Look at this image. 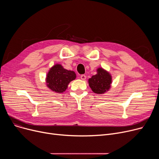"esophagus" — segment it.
Wrapping results in <instances>:
<instances>
[{
  "mask_svg": "<svg viewBox=\"0 0 159 159\" xmlns=\"http://www.w3.org/2000/svg\"><path fill=\"white\" fill-rule=\"evenodd\" d=\"M80 79L82 80H84L86 79V75H80Z\"/></svg>",
  "mask_w": 159,
  "mask_h": 159,
  "instance_id": "1",
  "label": "esophagus"
}]
</instances>
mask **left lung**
I'll return each mask as SVG.
<instances>
[{
    "mask_svg": "<svg viewBox=\"0 0 159 159\" xmlns=\"http://www.w3.org/2000/svg\"><path fill=\"white\" fill-rule=\"evenodd\" d=\"M112 76L102 68L97 69V74L93 75L88 79V84L94 93L97 94H104L111 88Z\"/></svg>",
    "mask_w": 159,
    "mask_h": 159,
    "instance_id": "left-lung-1",
    "label": "left lung"
}]
</instances>
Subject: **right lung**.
<instances>
[{
    "mask_svg": "<svg viewBox=\"0 0 159 159\" xmlns=\"http://www.w3.org/2000/svg\"><path fill=\"white\" fill-rule=\"evenodd\" d=\"M76 77L73 71L66 70L61 64H56L48 72L46 84L51 91L61 93L67 89L70 82L76 79Z\"/></svg>",
    "mask_w": 159,
    "mask_h": 159,
    "instance_id": "1",
    "label": "right lung"
}]
</instances>
